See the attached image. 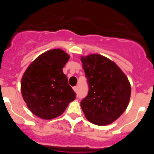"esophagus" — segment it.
<instances>
[{"label": "esophagus", "instance_id": "esophagus-1", "mask_svg": "<svg viewBox=\"0 0 154 154\" xmlns=\"http://www.w3.org/2000/svg\"><path fill=\"white\" fill-rule=\"evenodd\" d=\"M73 90H74V91H75V92H77V91H78V87H77V86L73 87Z\"/></svg>", "mask_w": 154, "mask_h": 154}]
</instances>
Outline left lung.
<instances>
[{"label": "left lung", "instance_id": "left-lung-1", "mask_svg": "<svg viewBox=\"0 0 154 154\" xmlns=\"http://www.w3.org/2000/svg\"><path fill=\"white\" fill-rule=\"evenodd\" d=\"M89 91L81 102L85 117L99 126L110 124L129 104L131 87L125 74L107 57L93 54L81 57Z\"/></svg>", "mask_w": 154, "mask_h": 154}]
</instances>
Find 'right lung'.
Masks as SVG:
<instances>
[{"instance_id": "add662e5", "label": "right lung", "mask_w": 154, "mask_h": 154, "mask_svg": "<svg viewBox=\"0 0 154 154\" xmlns=\"http://www.w3.org/2000/svg\"><path fill=\"white\" fill-rule=\"evenodd\" d=\"M69 58L63 50H50L36 57L26 69L21 91L27 106L36 116L45 120L60 116L75 99L76 94L63 72Z\"/></svg>"}]
</instances>
